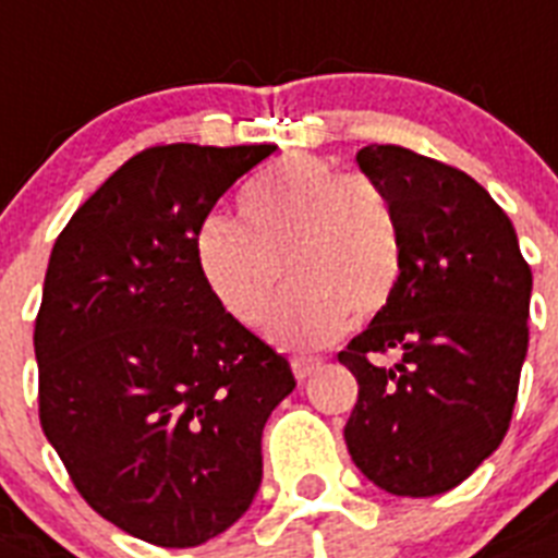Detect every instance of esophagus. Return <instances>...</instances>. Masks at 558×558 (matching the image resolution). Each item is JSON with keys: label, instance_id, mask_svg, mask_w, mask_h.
<instances>
[{"label": "esophagus", "instance_id": "34e87169", "mask_svg": "<svg viewBox=\"0 0 558 558\" xmlns=\"http://www.w3.org/2000/svg\"><path fill=\"white\" fill-rule=\"evenodd\" d=\"M320 366V357H292V373L298 381H306Z\"/></svg>", "mask_w": 558, "mask_h": 558}]
</instances>
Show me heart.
Returning a JSON list of instances; mask_svg holds the SVG:
<instances>
[{
  "mask_svg": "<svg viewBox=\"0 0 558 558\" xmlns=\"http://www.w3.org/2000/svg\"><path fill=\"white\" fill-rule=\"evenodd\" d=\"M240 223L206 217L194 260L217 306L257 329L283 287L271 341L292 352L320 350L352 324L387 310L404 275V226L378 180L289 154L238 194Z\"/></svg>",
  "mask_w": 558,
  "mask_h": 558,
  "instance_id": "b5f03b06",
  "label": "heart"
}]
</instances>
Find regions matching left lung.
<instances>
[{
    "mask_svg": "<svg viewBox=\"0 0 558 558\" xmlns=\"http://www.w3.org/2000/svg\"><path fill=\"white\" fill-rule=\"evenodd\" d=\"M355 160L401 215L404 275L387 310L338 352L357 381L343 438L381 490L438 496L507 436L533 275L510 217L470 174L389 143ZM389 351L396 367L374 364Z\"/></svg>",
    "mask_w": 558,
    "mask_h": 558,
    "instance_id": "1",
    "label": "left lung"
}]
</instances>
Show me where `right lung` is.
<instances>
[{"label": "right lung", "instance_id": "obj_1", "mask_svg": "<svg viewBox=\"0 0 558 558\" xmlns=\"http://www.w3.org/2000/svg\"><path fill=\"white\" fill-rule=\"evenodd\" d=\"M275 146H151L53 243L36 312L39 424L76 493L160 547L232 527L264 475L260 436L292 366L206 289L194 234Z\"/></svg>", "mask_w": 558, "mask_h": 558}]
</instances>
